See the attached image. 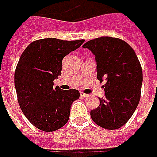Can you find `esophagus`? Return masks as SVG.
Instances as JSON below:
<instances>
[{
  "label": "esophagus",
  "instance_id": "esophagus-1",
  "mask_svg": "<svg viewBox=\"0 0 157 157\" xmlns=\"http://www.w3.org/2000/svg\"><path fill=\"white\" fill-rule=\"evenodd\" d=\"M80 96H82V97H86L88 95H87V94H86V93H83V92H81V93H80Z\"/></svg>",
  "mask_w": 157,
  "mask_h": 157
}]
</instances>
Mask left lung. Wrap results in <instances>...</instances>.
Wrapping results in <instances>:
<instances>
[{"mask_svg": "<svg viewBox=\"0 0 157 157\" xmlns=\"http://www.w3.org/2000/svg\"><path fill=\"white\" fill-rule=\"evenodd\" d=\"M96 61L97 79L105 82V97L90 111L96 125L116 130L124 126L137 107L142 85V69L131 46L121 39L102 36L85 43Z\"/></svg>", "mask_w": 157, "mask_h": 157, "instance_id": "left-lung-1", "label": "left lung"}]
</instances>
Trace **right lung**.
I'll use <instances>...</instances> for the list:
<instances>
[{
    "label": "right lung",
    "instance_id": "1",
    "mask_svg": "<svg viewBox=\"0 0 157 157\" xmlns=\"http://www.w3.org/2000/svg\"><path fill=\"white\" fill-rule=\"evenodd\" d=\"M84 41L40 39L31 42L21 56L15 71L17 100L25 117L39 130L54 132L69 120L71 104L80 92L53 88V81L61 74L63 58Z\"/></svg>",
    "mask_w": 157,
    "mask_h": 157
}]
</instances>
